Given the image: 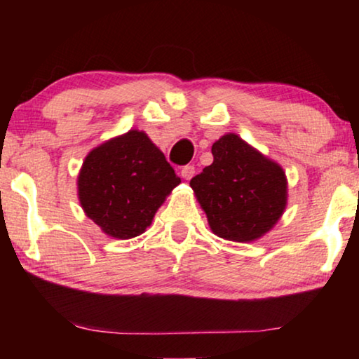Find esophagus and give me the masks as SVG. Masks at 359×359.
Wrapping results in <instances>:
<instances>
[{"mask_svg":"<svg viewBox=\"0 0 359 359\" xmlns=\"http://www.w3.org/2000/svg\"><path fill=\"white\" fill-rule=\"evenodd\" d=\"M194 173H196V168L193 165H186L181 168V176H183L184 180H191L194 176Z\"/></svg>","mask_w":359,"mask_h":359,"instance_id":"obj_1","label":"esophagus"}]
</instances>
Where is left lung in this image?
<instances>
[{"label":"left lung","mask_w":359,"mask_h":359,"mask_svg":"<svg viewBox=\"0 0 359 359\" xmlns=\"http://www.w3.org/2000/svg\"><path fill=\"white\" fill-rule=\"evenodd\" d=\"M212 165L189 183L210 230L232 242L263 237L286 209L287 181L283 168L235 134L220 137L212 145Z\"/></svg>","instance_id":"left-lung-1"}]
</instances>
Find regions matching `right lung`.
I'll use <instances>...</instances> for the list:
<instances>
[{
  "instance_id": "right-lung-1",
  "label": "right lung",
  "mask_w": 359,
  "mask_h": 359,
  "mask_svg": "<svg viewBox=\"0 0 359 359\" xmlns=\"http://www.w3.org/2000/svg\"><path fill=\"white\" fill-rule=\"evenodd\" d=\"M180 183L149 135L129 130L86 155L78 175V199L102 232L127 240L145 232Z\"/></svg>"
}]
</instances>
